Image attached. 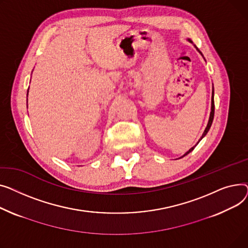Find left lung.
<instances>
[{
  "instance_id": "left-lung-1",
  "label": "left lung",
  "mask_w": 248,
  "mask_h": 248,
  "mask_svg": "<svg viewBox=\"0 0 248 248\" xmlns=\"http://www.w3.org/2000/svg\"><path fill=\"white\" fill-rule=\"evenodd\" d=\"M187 41L188 42H190V43H192V41L190 40V39H187ZM195 48H196V46H195ZM197 49V48H196ZM197 51L202 55V53L197 49ZM202 57H203V55H202ZM205 60V59H204ZM213 117H214V88H213V84H212V96H211V111H210V115H209V119H208V123H207V126H206V128H205V130H204V132H203V134H202V136L200 137V139H199V141L197 142V144L200 142V140L203 138V137H205V135L207 134V132H208V131H209V129H210V127H211V124H212V121H213ZM196 144V145H197ZM196 145H195V146H196ZM195 146H193L192 148H190V149H189L183 156H181L180 158H182V157H184L185 155H187V154H189V153H190L193 149H194V147Z\"/></svg>"
}]
</instances>
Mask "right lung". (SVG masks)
<instances>
[{
    "instance_id": "obj_1",
    "label": "right lung",
    "mask_w": 248,
    "mask_h": 248,
    "mask_svg": "<svg viewBox=\"0 0 248 248\" xmlns=\"http://www.w3.org/2000/svg\"><path fill=\"white\" fill-rule=\"evenodd\" d=\"M28 93H29V89H28ZM27 97H28V94H27ZM27 102H28V99H27Z\"/></svg>"
}]
</instances>
